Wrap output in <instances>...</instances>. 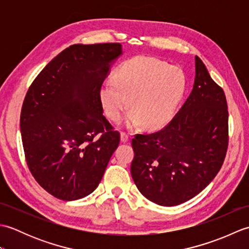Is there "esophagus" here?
I'll list each match as a JSON object with an SVG mask.
<instances>
[{
	"mask_svg": "<svg viewBox=\"0 0 249 249\" xmlns=\"http://www.w3.org/2000/svg\"><path fill=\"white\" fill-rule=\"evenodd\" d=\"M120 136H121V141L123 142V143H126V142L128 141V136L126 135L125 133H121Z\"/></svg>",
	"mask_w": 249,
	"mask_h": 249,
	"instance_id": "1",
	"label": "esophagus"
}]
</instances>
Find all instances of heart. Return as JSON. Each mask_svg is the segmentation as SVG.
I'll return each mask as SVG.
<instances>
[{"label": "heart", "instance_id": "heart-1", "mask_svg": "<svg viewBox=\"0 0 249 249\" xmlns=\"http://www.w3.org/2000/svg\"><path fill=\"white\" fill-rule=\"evenodd\" d=\"M186 89V76L181 67L151 56H136L122 64L99 88L98 97L106 115L119 121L129 104L125 120L128 127L142 124L158 129L176 113Z\"/></svg>", "mask_w": 249, "mask_h": 249}]
</instances>
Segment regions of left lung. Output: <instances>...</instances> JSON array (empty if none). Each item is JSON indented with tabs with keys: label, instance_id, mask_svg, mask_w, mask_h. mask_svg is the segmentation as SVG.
<instances>
[{
	"label": "left lung",
	"instance_id": "8db88e82",
	"mask_svg": "<svg viewBox=\"0 0 249 249\" xmlns=\"http://www.w3.org/2000/svg\"><path fill=\"white\" fill-rule=\"evenodd\" d=\"M131 177L139 192L158 205L194 198L213 181L228 147V107L223 89L195 56L192 93L165 128L131 140Z\"/></svg>",
	"mask_w": 249,
	"mask_h": 249
}]
</instances>
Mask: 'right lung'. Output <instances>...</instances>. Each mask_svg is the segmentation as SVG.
<instances>
[{
  "label": "right lung",
  "instance_id": "add662e5",
  "mask_svg": "<svg viewBox=\"0 0 249 249\" xmlns=\"http://www.w3.org/2000/svg\"><path fill=\"white\" fill-rule=\"evenodd\" d=\"M122 55L121 44L70 46L26 93L20 115L26 162L55 198L72 201L93 193L119 145L120 134L103 115L98 91Z\"/></svg>",
  "mask_w": 249,
  "mask_h": 249
}]
</instances>
